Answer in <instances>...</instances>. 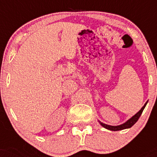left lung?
Returning a JSON list of instances; mask_svg holds the SVG:
<instances>
[{"mask_svg":"<svg viewBox=\"0 0 157 157\" xmlns=\"http://www.w3.org/2000/svg\"><path fill=\"white\" fill-rule=\"evenodd\" d=\"M147 102L144 104V106L140 109V110L138 112H137V113H136L134 116H132L131 118H129L127 121H125V122L123 123V124H120V125H117V126L109 125V124H104V123L101 122L100 121H99V122L100 123V124L102 126V127L106 128V129H108V130H110V131H121V130L127 129V128H130L132 127V126L134 125L136 122H137V120L139 119V118H140V116L141 115L142 112H143L145 106L147 105Z\"/></svg>","mask_w":157,"mask_h":157,"instance_id":"8db88e82","label":"left lung"}]
</instances>
